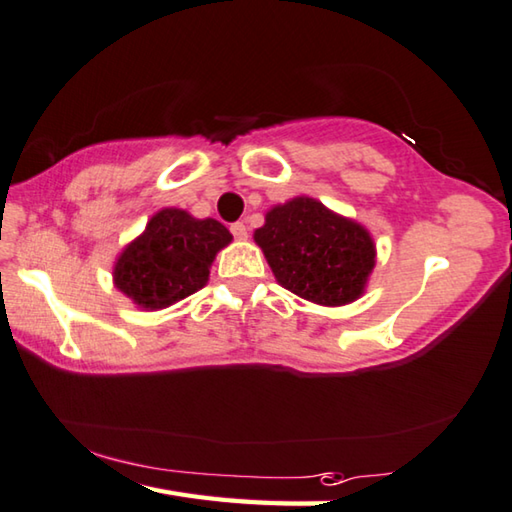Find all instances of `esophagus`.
Returning <instances> with one entry per match:
<instances>
[{"label":"esophagus","mask_w":512,"mask_h":512,"mask_svg":"<svg viewBox=\"0 0 512 512\" xmlns=\"http://www.w3.org/2000/svg\"><path fill=\"white\" fill-rule=\"evenodd\" d=\"M230 232L232 235H235V239H239V241H244L246 237H248V228L241 224V221H237V224H232L230 226Z\"/></svg>","instance_id":"34e87169"}]
</instances>
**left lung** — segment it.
Masks as SVG:
<instances>
[{"label": "left lung", "instance_id": "1", "mask_svg": "<svg viewBox=\"0 0 512 512\" xmlns=\"http://www.w3.org/2000/svg\"><path fill=\"white\" fill-rule=\"evenodd\" d=\"M253 239L277 284L320 306L356 302L376 266L371 232L304 194L268 210Z\"/></svg>", "mask_w": 512, "mask_h": 512}]
</instances>
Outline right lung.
I'll return each instance as SVG.
<instances>
[{
	"instance_id": "obj_1",
	"label": "right lung",
	"mask_w": 512,
	"mask_h": 512,
	"mask_svg": "<svg viewBox=\"0 0 512 512\" xmlns=\"http://www.w3.org/2000/svg\"><path fill=\"white\" fill-rule=\"evenodd\" d=\"M230 241V230L217 219L163 208L120 250L111 273L114 286L136 309H167L208 284L212 262Z\"/></svg>"
}]
</instances>
